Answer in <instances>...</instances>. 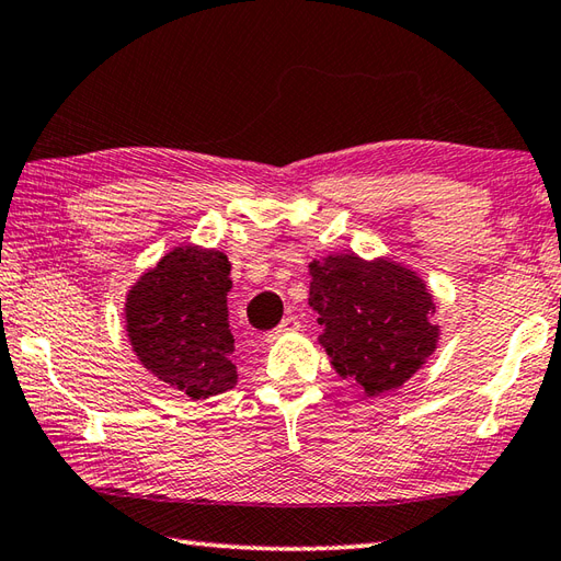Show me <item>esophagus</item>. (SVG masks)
<instances>
[{
	"instance_id": "1",
	"label": "esophagus",
	"mask_w": 561,
	"mask_h": 561,
	"mask_svg": "<svg viewBox=\"0 0 561 561\" xmlns=\"http://www.w3.org/2000/svg\"><path fill=\"white\" fill-rule=\"evenodd\" d=\"M297 329H300V321H297L295 317H285V319L278 323L276 329L266 333V343L278 341L280 335H285V333H293V331H297Z\"/></svg>"
}]
</instances>
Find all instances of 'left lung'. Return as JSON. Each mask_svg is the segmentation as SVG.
Returning <instances> with one entry per match:
<instances>
[{
  "instance_id": "1",
  "label": "left lung",
  "mask_w": 561,
  "mask_h": 561,
  "mask_svg": "<svg viewBox=\"0 0 561 561\" xmlns=\"http://www.w3.org/2000/svg\"><path fill=\"white\" fill-rule=\"evenodd\" d=\"M309 307L319 314V343L343 379L367 396L403 386L439 343L437 307L413 268L353 252L309 264Z\"/></svg>"
}]
</instances>
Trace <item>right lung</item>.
<instances>
[{"label": "right lung", "instance_id": "obj_1", "mask_svg": "<svg viewBox=\"0 0 561 561\" xmlns=\"http://www.w3.org/2000/svg\"><path fill=\"white\" fill-rule=\"evenodd\" d=\"M230 288L226 254L184 244L148 268L124 302L127 335L139 363L194 401L238 383L228 321Z\"/></svg>", "mask_w": 561, "mask_h": 561}]
</instances>
